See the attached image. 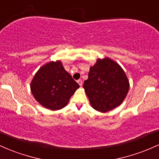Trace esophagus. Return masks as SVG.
<instances>
[{"label": "esophagus", "instance_id": "esophagus-1", "mask_svg": "<svg viewBox=\"0 0 159 159\" xmlns=\"http://www.w3.org/2000/svg\"><path fill=\"white\" fill-rule=\"evenodd\" d=\"M77 83H78V84L80 85V86H82V85H83V81H82L81 80H77Z\"/></svg>", "mask_w": 159, "mask_h": 159}]
</instances>
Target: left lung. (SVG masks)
I'll return each instance as SVG.
<instances>
[{"label":"left lung","instance_id":"1","mask_svg":"<svg viewBox=\"0 0 159 159\" xmlns=\"http://www.w3.org/2000/svg\"><path fill=\"white\" fill-rule=\"evenodd\" d=\"M83 88L92 107L106 113L123 102L129 89V81L120 65L104 58L98 59L90 67Z\"/></svg>","mask_w":159,"mask_h":159}]
</instances>
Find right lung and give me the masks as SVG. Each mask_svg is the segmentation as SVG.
<instances>
[{
  "instance_id": "add662e5",
  "label": "right lung",
  "mask_w": 159,
  "mask_h": 159,
  "mask_svg": "<svg viewBox=\"0 0 159 159\" xmlns=\"http://www.w3.org/2000/svg\"><path fill=\"white\" fill-rule=\"evenodd\" d=\"M79 87L60 61L41 67L31 83V92L36 101L52 110L65 107Z\"/></svg>"
}]
</instances>
